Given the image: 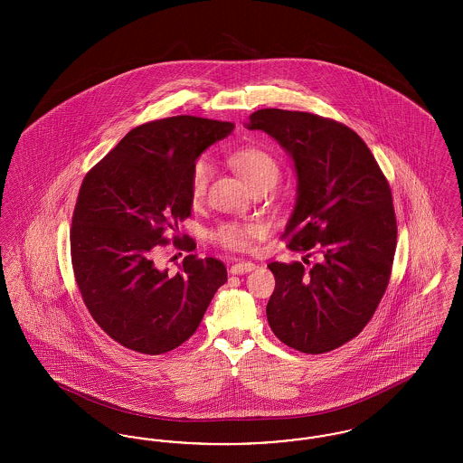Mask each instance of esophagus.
I'll return each mask as SVG.
<instances>
[{
  "label": "esophagus",
  "mask_w": 463,
  "mask_h": 463,
  "mask_svg": "<svg viewBox=\"0 0 463 463\" xmlns=\"http://www.w3.org/2000/svg\"><path fill=\"white\" fill-rule=\"evenodd\" d=\"M255 269L253 262H238L231 267V274H246Z\"/></svg>",
  "instance_id": "esophagus-1"
}]
</instances>
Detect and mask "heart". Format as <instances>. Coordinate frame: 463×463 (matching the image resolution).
I'll return each mask as SVG.
<instances>
[{
	"label": "heart",
	"instance_id": "b5f03b06",
	"mask_svg": "<svg viewBox=\"0 0 463 463\" xmlns=\"http://www.w3.org/2000/svg\"><path fill=\"white\" fill-rule=\"evenodd\" d=\"M229 161L250 187L265 178H278L279 174L276 159L260 147H241L229 156ZM212 170L213 166L208 157H199L194 163L189 178V191L193 201H199L204 196ZM265 232L267 227L262 222H223L212 231L210 236L222 248L232 251H246L251 248L253 242L265 236Z\"/></svg>",
	"mask_w": 463,
	"mask_h": 463
}]
</instances>
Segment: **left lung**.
<instances>
[{
    "mask_svg": "<svg viewBox=\"0 0 463 463\" xmlns=\"http://www.w3.org/2000/svg\"><path fill=\"white\" fill-rule=\"evenodd\" d=\"M246 128L270 135L293 159L297 199L283 238L319 255L310 269L269 264V326L291 349L328 353L363 331L389 285L397 241L389 182L363 138L338 121L260 109Z\"/></svg>",
    "mask_w": 463,
    "mask_h": 463,
    "instance_id": "8db88e82",
    "label": "left lung"
}]
</instances>
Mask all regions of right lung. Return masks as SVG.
Wrapping results in <instances>:
<instances>
[{
  "mask_svg": "<svg viewBox=\"0 0 463 463\" xmlns=\"http://www.w3.org/2000/svg\"><path fill=\"white\" fill-rule=\"evenodd\" d=\"M232 123L174 116L140 125L90 170L76 201L71 259L95 323L135 353L174 351L227 281L221 260L187 255L175 276L155 264L165 232L191 215V170ZM196 248L189 236L178 242Z\"/></svg>",
  "mask_w": 463,
  "mask_h": 463,
  "instance_id": "right-lung-1",
  "label": "right lung"
}]
</instances>
